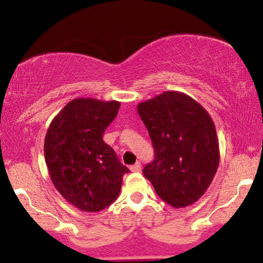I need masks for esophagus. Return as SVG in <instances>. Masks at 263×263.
Returning <instances> with one entry per match:
<instances>
[{
  "label": "esophagus",
  "instance_id": "esophagus-1",
  "mask_svg": "<svg viewBox=\"0 0 263 263\" xmlns=\"http://www.w3.org/2000/svg\"><path fill=\"white\" fill-rule=\"evenodd\" d=\"M129 170H131L132 172H140L141 171V163L136 162L134 165H131V167H129Z\"/></svg>",
  "mask_w": 263,
  "mask_h": 263
}]
</instances>
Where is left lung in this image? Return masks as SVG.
<instances>
[{
  "instance_id": "1",
  "label": "left lung",
  "mask_w": 263,
  "mask_h": 263,
  "mask_svg": "<svg viewBox=\"0 0 263 263\" xmlns=\"http://www.w3.org/2000/svg\"><path fill=\"white\" fill-rule=\"evenodd\" d=\"M155 159L143 174L163 201L174 208L194 204L209 188L219 167L215 125L194 99L165 91L138 104Z\"/></svg>"
}]
</instances>
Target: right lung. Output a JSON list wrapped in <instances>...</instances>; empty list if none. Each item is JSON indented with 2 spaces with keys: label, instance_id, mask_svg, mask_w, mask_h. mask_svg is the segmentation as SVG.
<instances>
[{
  "label": "right lung",
  "instance_id": "add662e5",
  "mask_svg": "<svg viewBox=\"0 0 263 263\" xmlns=\"http://www.w3.org/2000/svg\"><path fill=\"white\" fill-rule=\"evenodd\" d=\"M119 101L74 99L48 128L44 157L57 190L78 209L100 211L119 197L128 168L102 140Z\"/></svg>",
  "mask_w": 263,
  "mask_h": 263
}]
</instances>
